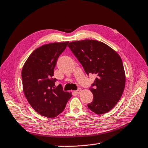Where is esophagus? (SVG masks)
<instances>
[{"label":"esophagus","mask_w":148,"mask_h":148,"mask_svg":"<svg viewBox=\"0 0 148 148\" xmlns=\"http://www.w3.org/2000/svg\"><path fill=\"white\" fill-rule=\"evenodd\" d=\"M81 91V88H79L77 91H75V93H77V94L78 95V94L80 93Z\"/></svg>","instance_id":"34e87169"}]
</instances>
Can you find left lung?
Segmentation results:
<instances>
[{
  "label": "left lung",
  "mask_w": 148,
  "mask_h": 148,
  "mask_svg": "<svg viewBox=\"0 0 148 148\" xmlns=\"http://www.w3.org/2000/svg\"><path fill=\"white\" fill-rule=\"evenodd\" d=\"M68 47L86 73L97 75L92 85L94 88H90L93 101L88 107L98 115L110 111L125 88V73L121 57L106 44L95 40L71 42Z\"/></svg>",
  "instance_id": "1"
}]
</instances>
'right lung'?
<instances>
[{
    "label": "right lung",
    "instance_id": "add662e5",
    "mask_svg": "<svg viewBox=\"0 0 148 148\" xmlns=\"http://www.w3.org/2000/svg\"><path fill=\"white\" fill-rule=\"evenodd\" d=\"M69 42L43 45L34 50L25 62L21 71L23 90L32 107L40 115L54 118L64 111L72 95L61 84L56 87L54 68L58 57Z\"/></svg>",
    "mask_w": 148,
    "mask_h": 148
}]
</instances>
